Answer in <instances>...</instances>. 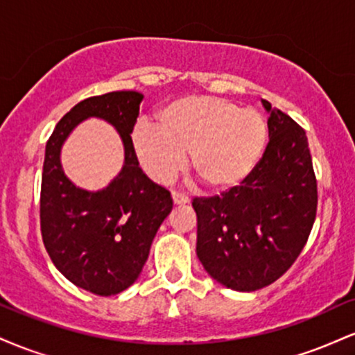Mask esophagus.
<instances>
[{
  "instance_id": "obj_1",
  "label": "esophagus",
  "mask_w": 355,
  "mask_h": 355,
  "mask_svg": "<svg viewBox=\"0 0 355 355\" xmlns=\"http://www.w3.org/2000/svg\"><path fill=\"white\" fill-rule=\"evenodd\" d=\"M172 198L175 205H187V203H189V197L180 193V191H172Z\"/></svg>"
}]
</instances>
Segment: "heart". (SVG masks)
Segmentation results:
<instances>
[{
  "mask_svg": "<svg viewBox=\"0 0 355 355\" xmlns=\"http://www.w3.org/2000/svg\"><path fill=\"white\" fill-rule=\"evenodd\" d=\"M157 125L138 121L132 148L144 172L166 183L189 165L207 190L227 193L254 173L267 146L266 118L215 96H183L157 113Z\"/></svg>",
  "mask_w": 355,
  "mask_h": 355,
  "instance_id": "1",
  "label": "heart"
}]
</instances>
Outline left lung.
<instances>
[{
    "mask_svg": "<svg viewBox=\"0 0 355 355\" xmlns=\"http://www.w3.org/2000/svg\"><path fill=\"white\" fill-rule=\"evenodd\" d=\"M268 145L254 173L222 197L195 198L197 257L211 279L254 292L291 268L311 234L317 182L305 132L262 100Z\"/></svg>",
    "mask_w": 355,
    "mask_h": 355,
    "instance_id": "obj_1",
    "label": "left lung"
}]
</instances>
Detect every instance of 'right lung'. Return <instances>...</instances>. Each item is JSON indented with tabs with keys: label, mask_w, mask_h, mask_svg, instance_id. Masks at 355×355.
<instances>
[{
	"label": "right lung",
	"mask_w": 355,
	"mask_h": 355,
	"mask_svg": "<svg viewBox=\"0 0 355 355\" xmlns=\"http://www.w3.org/2000/svg\"><path fill=\"white\" fill-rule=\"evenodd\" d=\"M144 95L112 92L80 101L53 130L42 178L43 243L55 267L83 291L116 295L135 284L162 222L172 211L170 191L141 172L132 137ZM88 117L107 121L124 145V165L100 191H85L66 177L60 148Z\"/></svg>",
	"instance_id": "right-lung-1"
}]
</instances>
